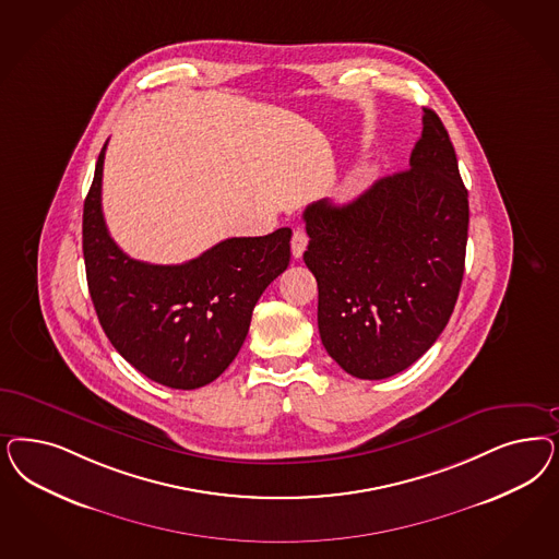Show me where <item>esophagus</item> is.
<instances>
[{
	"label": "esophagus",
	"instance_id": "34e87169",
	"mask_svg": "<svg viewBox=\"0 0 559 559\" xmlns=\"http://www.w3.org/2000/svg\"><path fill=\"white\" fill-rule=\"evenodd\" d=\"M292 254H294V259H300L305 251H307L308 245V236L307 233H302V230H294V235H292Z\"/></svg>",
	"mask_w": 559,
	"mask_h": 559
}]
</instances>
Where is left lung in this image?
<instances>
[{"mask_svg": "<svg viewBox=\"0 0 559 559\" xmlns=\"http://www.w3.org/2000/svg\"><path fill=\"white\" fill-rule=\"evenodd\" d=\"M409 166L345 205L305 210L326 354L356 379L419 360L451 319L465 271L467 189L449 131L424 108Z\"/></svg>", "mask_w": 559, "mask_h": 559, "instance_id": "1", "label": "left lung"}]
</instances>
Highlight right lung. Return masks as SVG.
<instances>
[{"label": "right lung", "mask_w": 559, "mask_h": 559, "mask_svg": "<svg viewBox=\"0 0 559 559\" xmlns=\"http://www.w3.org/2000/svg\"><path fill=\"white\" fill-rule=\"evenodd\" d=\"M103 145L84 201L82 247L92 305L108 342L135 370L170 389L216 380L247 340L252 308L289 265V228L226 238L182 265L135 261L103 216Z\"/></svg>", "instance_id": "right-lung-1"}]
</instances>
